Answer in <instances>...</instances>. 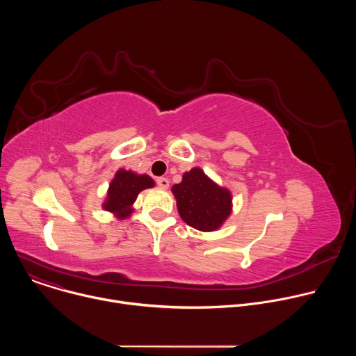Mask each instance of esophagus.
<instances>
[{"label": "esophagus", "mask_w": 356, "mask_h": 356, "mask_svg": "<svg viewBox=\"0 0 356 356\" xmlns=\"http://www.w3.org/2000/svg\"><path fill=\"white\" fill-rule=\"evenodd\" d=\"M156 183H158V186L162 187V188H168V187H169V180H168L166 177H158V179H156Z\"/></svg>", "instance_id": "esophagus-1"}]
</instances>
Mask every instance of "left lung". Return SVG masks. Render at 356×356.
I'll return each mask as SVG.
<instances>
[{
	"label": "left lung",
	"instance_id": "8db88e82",
	"mask_svg": "<svg viewBox=\"0 0 356 356\" xmlns=\"http://www.w3.org/2000/svg\"><path fill=\"white\" fill-rule=\"evenodd\" d=\"M172 193L181 220L198 231H217L232 211L231 191L214 183L200 168L186 172Z\"/></svg>",
	"mask_w": 356,
	"mask_h": 356
}]
</instances>
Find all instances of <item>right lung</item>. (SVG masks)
Here are the masks:
<instances>
[{"instance_id": "1", "label": "right lung", "mask_w": 356, "mask_h": 356, "mask_svg": "<svg viewBox=\"0 0 356 356\" xmlns=\"http://www.w3.org/2000/svg\"><path fill=\"white\" fill-rule=\"evenodd\" d=\"M154 186V179L147 175H136L132 170L120 169L110 183L103 209L113 213L120 220L128 218L134 211L132 206L138 194Z\"/></svg>"}]
</instances>
